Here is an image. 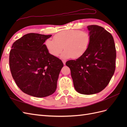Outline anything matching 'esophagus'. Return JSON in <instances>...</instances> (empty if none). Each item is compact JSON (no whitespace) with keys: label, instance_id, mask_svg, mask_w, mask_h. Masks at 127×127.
I'll return each mask as SVG.
<instances>
[{"label":"esophagus","instance_id":"obj_1","mask_svg":"<svg viewBox=\"0 0 127 127\" xmlns=\"http://www.w3.org/2000/svg\"><path fill=\"white\" fill-rule=\"evenodd\" d=\"M66 60H63V63L64 65H65V64H66Z\"/></svg>","mask_w":127,"mask_h":127}]
</instances>
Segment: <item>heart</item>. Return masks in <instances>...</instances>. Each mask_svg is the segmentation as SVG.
<instances>
[{
	"mask_svg": "<svg viewBox=\"0 0 127 127\" xmlns=\"http://www.w3.org/2000/svg\"><path fill=\"white\" fill-rule=\"evenodd\" d=\"M91 36L86 31L79 30H67L58 33L53 40L48 39L45 42L46 48L50 54L58 57L64 49L61 57L64 59L74 58L78 59L88 50L91 43Z\"/></svg>",
	"mask_w": 127,
	"mask_h": 127,
	"instance_id": "1",
	"label": "heart"
}]
</instances>
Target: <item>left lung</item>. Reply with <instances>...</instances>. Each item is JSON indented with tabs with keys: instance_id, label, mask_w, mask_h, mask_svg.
Instances as JSON below:
<instances>
[{
	"instance_id": "left-lung-1",
	"label": "left lung",
	"mask_w": 127,
	"mask_h": 127,
	"mask_svg": "<svg viewBox=\"0 0 127 127\" xmlns=\"http://www.w3.org/2000/svg\"><path fill=\"white\" fill-rule=\"evenodd\" d=\"M91 43L83 57L67 61L75 90L91 95L99 93L109 83L116 69V49L111 34L101 26H87Z\"/></svg>"
}]
</instances>
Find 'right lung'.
Wrapping results in <instances>:
<instances>
[{
  "mask_svg": "<svg viewBox=\"0 0 127 127\" xmlns=\"http://www.w3.org/2000/svg\"><path fill=\"white\" fill-rule=\"evenodd\" d=\"M51 35L29 33L18 39L9 52V67L17 86L36 97L52 94L64 64L50 54L44 43Z\"/></svg>",
  "mask_w": 127,
  "mask_h": 127,
  "instance_id": "1",
  "label": "right lung"
}]
</instances>
